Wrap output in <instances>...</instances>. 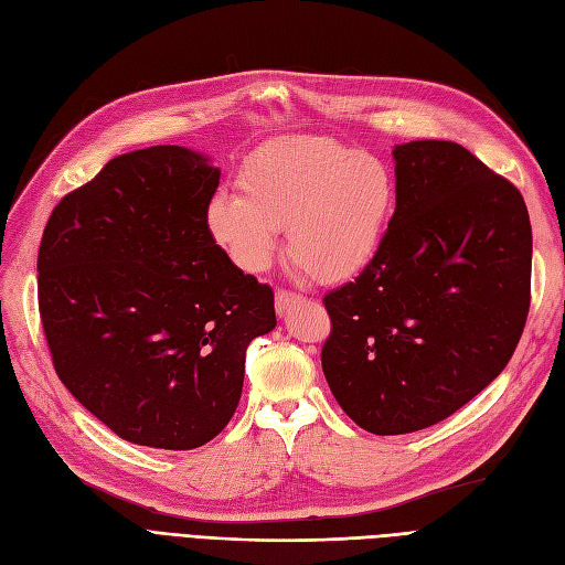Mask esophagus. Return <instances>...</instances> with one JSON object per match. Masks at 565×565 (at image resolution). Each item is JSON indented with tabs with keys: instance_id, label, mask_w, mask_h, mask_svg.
<instances>
[{
	"instance_id": "34e87169",
	"label": "esophagus",
	"mask_w": 565,
	"mask_h": 565,
	"mask_svg": "<svg viewBox=\"0 0 565 565\" xmlns=\"http://www.w3.org/2000/svg\"><path fill=\"white\" fill-rule=\"evenodd\" d=\"M300 300H302V296H300V294H294V290L279 288V290H277V298H275V307H277V312H279V315H286V312H288V307H290V305H296V302H300Z\"/></svg>"
}]
</instances>
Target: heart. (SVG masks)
<instances>
[{
  "instance_id": "b5f03b06",
  "label": "heart",
  "mask_w": 565,
  "mask_h": 565,
  "mask_svg": "<svg viewBox=\"0 0 565 565\" xmlns=\"http://www.w3.org/2000/svg\"><path fill=\"white\" fill-rule=\"evenodd\" d=\"M239 190L211 199L213 239L242 269L263 271L286 225L290 260L319 284L361 275L377 256L394 209L387 163L329 136L260 145L242 163Z\"/></svg>"
}]
</instances>
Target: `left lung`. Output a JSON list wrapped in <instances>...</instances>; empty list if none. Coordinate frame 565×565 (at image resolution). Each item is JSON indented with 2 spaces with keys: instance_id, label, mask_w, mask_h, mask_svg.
Returning <instances> with one entry per match:
<instances>
[{
  "instance_id": "1",
  "label": "left lung",
  "mask_w": 565,
  "mask_h": 565,
  "mask_svg": "<svg viewBox=\"0 0 565 565\" xmlns=\"http://www.w3.org/2000/svg\"><path fill=\"white\" fill-rule=\"evenodd\" d=\"M396 211L373 263L323 305L321 369L371 434L446 420L512 359L531 307L521 192L450 140L394 148Z\"/></svg>"
}]
</instances>
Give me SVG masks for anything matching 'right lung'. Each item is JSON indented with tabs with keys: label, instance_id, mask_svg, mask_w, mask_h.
<instances>
[{
	"label": "right lung",
	"instance_id": "1",
	"mask_svg": "<svg viewBox=\"0 0 565 565\" xmlns=\"http://www.w3.org/2000/svg\"><path fill=\"white\" fill-rule=\"evenodd\" d=\"M221 183L178 145L119 154L53 209L38 258L53 369L124 441L190 450L239 404L246 348L277 326L275 294L215 244Z\"/></svg>",
	"mask_w": 565,
	"mask_h": 565
}]
</instances>
